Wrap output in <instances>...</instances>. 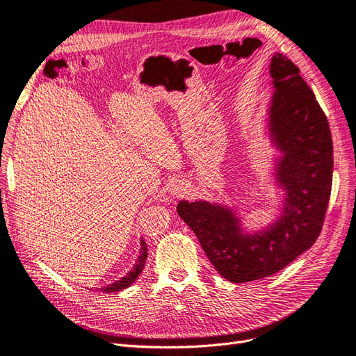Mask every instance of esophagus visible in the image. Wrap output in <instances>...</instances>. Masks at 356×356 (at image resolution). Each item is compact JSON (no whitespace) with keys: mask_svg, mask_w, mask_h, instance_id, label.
I'll return each instance as SVG.
<instances>
[{"mask_svg":"<svg viewBox=\"0 0 356 356\" xmlns=\"http://www.w3.org/2000/svg\"><path fill=\"white\" fill-rule=\"evenodd\" d=\"M188 183L185 180H175L170 183V193L173 196H183L188 192Z\"/></svg>","mask_w":356,"mask_h":356,"instance_id":"34e87169","label":"esophagus"}]
</instances>
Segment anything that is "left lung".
Returning <instances> with one entry per match:
<instances>
[{
    "instance_id": "8db88e82",
    "label": "left lung",
    "mask_w": 356,
    "mask_h": 356,
    "mask_svg": "<svg viewBox=\"0 0 356 356\" xmlns=\"http://www.w3.org/2000/svg\"><path fill=\"white\" fill-rule=\"evenodd\" d=\"M274 89L266 138L279 154L271 180L280 192L279 213L248 229L238 208L217 201H185L177 214L193 230L221 277L261 280L291 264L320 236L333 180V142L327 117L296 65L280 52L270 61Z\"/></svg>"
}]
</instances>
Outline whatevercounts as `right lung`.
Wrapping results in <instances>:
<instances>
[{"label":"right lung","mask_w":356,"mask_h":356,"mask_svg":"<svg viewBox=\"0 0 356 356\" xmlns=\"http://www.w3.org/2000/svg\"><path fill=\"white\" fill-rule=\"evenodd\" d=\"M147 257H148V245L140 238V251H139V257L135 262V266L131 267V270L127 271L126 275H123L120 280H117V282L110 283V284H105L99 289V291L104 292V293L120 292V291H123V289L134 284L136 282V279L139 277V274L142 273L143 267H145V261H147Z\"/></svg>","instance_id":"obj_1"}]
</instances>
